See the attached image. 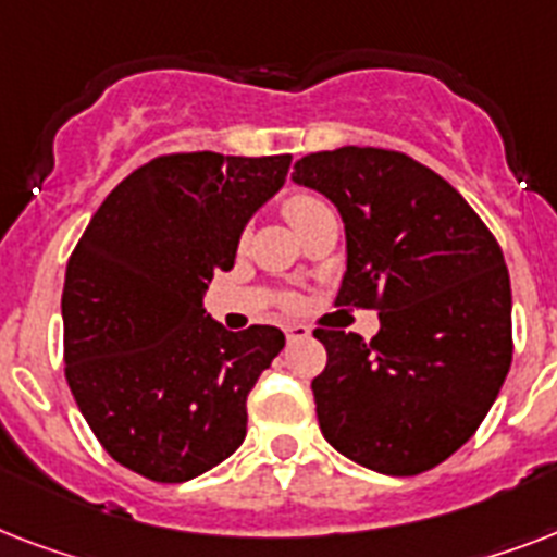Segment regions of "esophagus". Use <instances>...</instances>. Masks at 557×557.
I'll list each match as a JSON object with an SVG mask.
<instances>
[{"label":"esophagus","instance_id":"obj_1","mask_svg":"<svg viewBox=\"0 0 557 557\" xmlns=\"http://www.w3.org/2000/svg\"><path fill=\"white\" fill-rule=\"evenodd\" d=\"M312 335V330L309 326H304V323H288L286 326V338L288 341H304Z\"/></svg>","mask_w":557,"mask_h":557}]
</instances>
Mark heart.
I'll return each mask as SVG.
<instances>
[{"mask_svg": "<svg viewBox=\"0 0 557 557\" xmlns=\"http://www.w3.org/2000/svg\"><path fill=\"white\" fill-rule=\"evenodd\" d=\"M323 208H326V201H321L318 196H312V193H292V196H286V201H283V213H286V219L295 227L304 225L306 219L314 216V213H321ZM283 304L292 306L295 300H292V297H283Z\"/></svg>", "mask_w": 557, "mask_h": 557, "instance_id": "obj_1", "label": "heart"}]
</instances>
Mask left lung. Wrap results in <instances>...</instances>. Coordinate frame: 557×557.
Returning a JSON list of instances; mask_svg holds the SVG:
<instances>
[{
    "instance_id": "8db88e82",
    "label": "left lung",
    "mask_w": 557,
    "mask_h": 557,
    "mask_svg": "<svg viewBox=\"0 0 557 557\" xmlns=\"http://www.w3.org/2000/svg\"><path fill=\"white\" fill-rule=\"evenodd\" d=\"M347 231L338 306L379 309L367 344L314 330L326 370L312 381L321 433L379 474L431 471L466 445L511 367V286L474 208L405 152L341 147L295 164Z\"/></svg>"
}]
</instances>
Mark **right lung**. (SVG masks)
Instances as JSON below:
<instances>
[{
	"label": "right lung",
	"mask_w": 557,
	"mask_h": 557,
	"mask_svg": "<svg viewBox=\"0 0 557 557\" xmlns=\"http://www.w3.org/2000/svg\"><path fill=\"white\" fill-rule=\"evenodd\" d=\"M292 156L173 152L109 193L65 265V381L107 454L185 483L234 454L248 393L286 344L277 326L227 332L201 309L248 219Z\"/></svg>",
	"instance_id": "add662e5"
}]
</instances>
